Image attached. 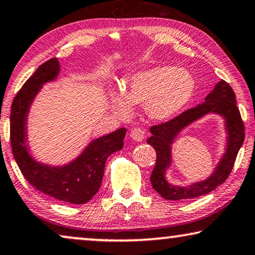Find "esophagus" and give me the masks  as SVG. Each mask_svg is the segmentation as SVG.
I'll return each instance as SVG.
<instances>
[{
	"label": "esophagus",
	"mask_w": 255,
	"mask_h": 255,
	"mask_svg": "<svg viewBox=\"0 0 255 255\" xmlns=\"http://www.w3.org/2000/svg\"><path fill=\"white\" fill-rule=\"evenodd\" d=\"M145 134H146L145 129L137 127V128L131 129V131H130V137L132 138V141H135V142H141V141H143V139H144Z\"/></svg>",
	"instance_id": "1"
}]
</instances>
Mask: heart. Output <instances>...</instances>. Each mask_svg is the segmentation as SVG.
<instances>
[{
    "instance_id": "heart-1",
    "label": "heart",
    "mask_w": 255,
    "mask_h": 255,
    "mask_svg": "<svg viewBox=\"0 0 255 255\" xmlns=\"http://www.w3.org/2000/svg\"><path fill=\"white\" fill-rule=\"evenodd\" d=\"M195 81L188 70L172 66H157L132 74L124 92L110 93L112 104L123 116H129L131 105H144L153 120H167L192 99Z\"/></svg>"
}]
</instances>
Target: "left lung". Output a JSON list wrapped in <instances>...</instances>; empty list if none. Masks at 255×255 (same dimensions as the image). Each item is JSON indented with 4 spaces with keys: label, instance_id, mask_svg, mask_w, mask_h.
<instances>
[{
    "label": "left lung",
    "instance_id": "left-lung-1",
    "mask_svg": "<svg viewBox=\"0 0 255 255\" xmlns=\"http://www.w3.org/2000/svg\"><path fill=\"white\" fill-rule=\"evenodd\" d=\"M214 113L221 115L226 120L227 130V149L215 171L206 181L195 183L188 186H175L170 184L164 178L166 170L171 161V143L182 128L196 120ZM151 136L146 143L156 150L157 159L150 181L152 188L166 200H185L198 198L214 191L218 185L227 180L234 167L236 157L245 138L244 123L240 112L236 105V95L232 88L225 81H220L214 90L204 98V102L196 107L189 109L178 117L164 124L150 128Z\"/></svg>",
    "mask_w": 255,
    "mask_h": 255
}]
</instances>
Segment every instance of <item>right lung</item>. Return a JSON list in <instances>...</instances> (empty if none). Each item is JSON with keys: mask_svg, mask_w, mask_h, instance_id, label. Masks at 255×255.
<instances>
[{"mask_svg": "<svg viewBox=\"0 0 255 255\" xmlns=\"http://www.w3.org/2000/svg\"><path fill=\"white\" fill-rule=\"evenodd\" d=\"M60 73V62L51 59L42 63L25 82L13 98L10 113V143L19 170L35 189L63 202L83 204L99 191L106 159L121 150L126 128L93 139L73 162L62 166L39 163L27 148V116L31 104L42 85L54 81Z\"/></svg>", "mask_w": 255, "mask_h": 255, "instance_id": "1", "label": "right lung"}]
</instances>
